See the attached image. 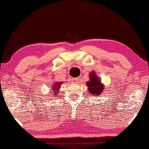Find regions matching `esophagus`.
<instances>
[{"label":"esophagus","instance_id":"1","mask_svg":"<svg viewBox=\"0 0 149 149\" xmlns=\"http://www.w3.org/2000/svg\"><path fill=\"white\" fill-rule=\"evenodd\" d=\"M78 78H72V79H71V81H72V82L73 83H78Z\"/></svg>","mask_w":149,"mask_h":149}]
</instances>
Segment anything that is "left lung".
<instances>
[{
    "label": "left lung",
    "instance_id": "1",
    "mask_svg": "<svg viewBox=\"0 0 149 149\" xmlns=\"http://www.w3.org/2000/svg\"><path fill=\"white\" fill-rule=\"evenodd\" d=\"M99 80L95 73L92 72L91 73L90 80L87 82L88 90L91 94L101 95L103 91V85L101 83Z\"/></svg>",
    "mask_w": 149,
    "mask_h": 149
}]
</instances>
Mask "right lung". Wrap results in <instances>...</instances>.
I'll return each mask as SVG.
<instances>
[{"mask_svg":"<svg viewBox=\"0 0 149 149\" xmlns=\"http://www.w3.org/2000/svg\"><path fill=\"white\" fill-rule=\"evenodd\" d=\"M61 84H62L61 82H57V83H56L55 85H54V86H53V90H52V92H53V93H52L53 96H56V95L58 94V89L60 88Z\"/></svg>","mask_w":149,"mask_h":149,"instance_id":"1","label":"right lung"}]
</instances>
